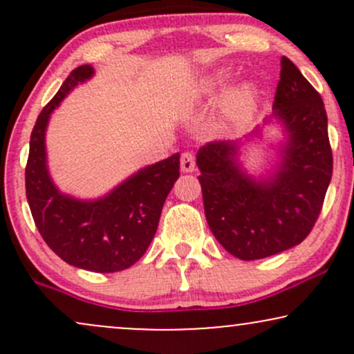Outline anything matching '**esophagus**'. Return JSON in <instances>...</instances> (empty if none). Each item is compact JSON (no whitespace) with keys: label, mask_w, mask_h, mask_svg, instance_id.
<instances>
[{"label":"esophagus","mask_w":354,"mask_h":354,"mask_svg":"<svg viewBox=\"0 0 354 354\" xmlns=\"http://www.w3.org/2000/svg\"><path fill=\"white\" fill-rule=\"evenodd\" d=\"M181 171L183 173H191L194 171V154L186 151L181 154Z\"/></svg>","instance_id":"esophagus-1"}]
</instances>
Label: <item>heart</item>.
<instances>
[{"instance_id": "heart-1", "label": "heart", "mask_w": 354, "mask_h": 354, "mask_svg": "<svg viewBox=\"0 0 354 354\" xmlns=\"http://www.w3.org/2000/svg\"><path fill=\"white\" fill-rule=\"evenodd\" d=\"M230 80V71L221 70L211 75L200 84V95L205 98H214ZM259 104V91L254 84H238L226 93L221 103V115L230 123H246L254 116Z\"/></svg>"}]
</instances>
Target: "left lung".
<instances>
[{
    "instance_id": "8db88e82",
    "label": "left lung",
    "mask_w": 354,
    "mask_h": 354,
    "mask_svg": "<svg viewBox=\"0 0 354 354\" xmlns=\"http://www.w3.org/2000/svg\"><path fill=\"white\" fill-rule=\"evenodd\" d=\"M273 109L270 120L283 124L286 140L271 176L256 180L241 168L239 141H211L196 154L209 230L219 245L243 261L299 245L315 226L331 181L333 153L323 100L286 56ZM259 131L256 128L250 136H259Z\"/></svg>"
}]
</instances>
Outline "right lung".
<instances>
[{"label":"right lung","instance_id":"obj_1","mask_svg":"<svg viewBox=\"0 0 354 354\" xmlns=\"http://www.w3.org/2000/svg\"><path fill=\"white\" fill-rule=\"evenodd\" d=\"M93 75L89 64L73 70L39 113L24 173L26 198L39 234L63 261L95 273H115L135 265L148 250L166 196L180 176V153L141 168L98 200L61 193L48 171L46 126L64 96Z\"/></svg>","mask_w":354,"mask_h":354}]
</instances>
